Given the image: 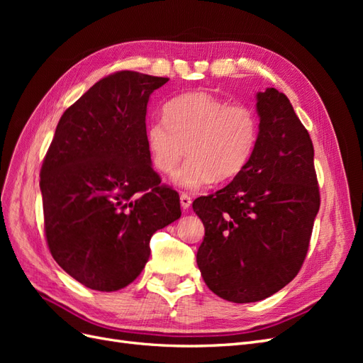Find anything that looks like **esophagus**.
Returning <instances> with one entry per match:
<instances>
[{
    "instance_id": "34e87169",
    "label": "esophagus",
    "mask_w": 363,
    "mask_h": 363,
    "mask_svg": "<svg viewBox=\"0 0 363 363\" xmlns=\"http://www.w3.org/2000/svg\"><path fill=\"white\" fill-rule=\"evenodd\" d=\"M180 204H182L183 208H189L191 204H192V199L188 194H182L180 195Z\"/></svg>"
}]
</instances>
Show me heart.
Here are the masks:
<instances>
[{"mask_svg": "<svg viewBox=\"0 0 363 363\" xmlns=\"http://www.w3.org/2000/svg\"><path fill=\"white\" fill-rule=\"evenodd\" d=\"M259 139V118L247 104L208 92H189L164 107V119L151 121L145 142L155 168L172 174L186 147L189 160L174 175L182 189H200L230 180L245 169Z\"/></svg>", "mask_w": 363, "mask_h": 363, "instance_id": "1", "label": "heart"}]
</instances>
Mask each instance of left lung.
<instances>
[{
	"mask_svg": "<svg viewBox=\"0 0 363 363\" xmlns=\"http://www.w3.org/2000/svg\"><path fill=\"white\" fill-rule=\"evenodd\" d=\"M256 107L259 139L245 169L192 204L206 230L196 265L208 289L233 303L268 298L294 280L320 211L313 144L288 96L268 87Z\"/></svg>",
	"mask_w": 363,
	"mask_h": 363,
	"instance_id": "left-lung-1",
	"label": "left lung"
}]
</instances>
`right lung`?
Here are the masks:
<instances>
[{
    "label": "right lung",
    "instance_id": "1",
    "mask_svg": "<svg viewBox=\"0 0 363 363\" xmlns=\"http://www.w3.org/2000/svg\"><path fill=\"white\" fill-rule=\"evenodd\" d=\"M169 79L118 71L62 115L40 169L47 244L86 288H125L144 269L150 239L182 215L145 142L150 95Z\"/></svg>",
    "mask_w": 363,
    "mask_h": 363
}]
</instances>
